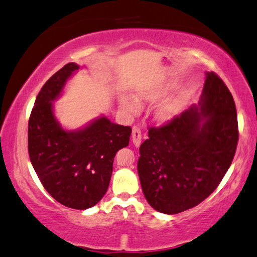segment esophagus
<instances>
[{
    "instance_id": "1",
    "label": "esophagus",
    "mask_w": 257,
    "mask_h": 257,
    "mask_svg": "<svg viewBox=\"0 0 257 257\" xmlns=\"http://www.w3.org/2000/svg\"><path fill=\"white\" fill-rule=\"evenodd\" d=\"M141 131L139 127H137V126H134L132 128V141L136 147H139L140 144H141Z\"/></svg>"
}]
</instances>
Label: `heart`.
<instances>
[{"instance_id": "1", "label": "heart", "mask_w": 257, "mask_h": 257, "mask_svg": "<svg viewBox=\"0 0 257 257\" xmlns=\"http://www.w3.org/2000/svg\"><path fill=\"white\" fill-rule=\"evenodd\" d=\"M178 87V85L172 80H161L152 82L149 85H145L137 90L136 96H121L119 103L121 109L126 113L131 116H136L141 111V103L155 104L157 102L164 100L170 94H172ZM191 100V95L188 93H180L175 97L165 101L161 104L155 111V118L159 123H169L180 116L187 108Z\"/></svg>"}]
</instances>
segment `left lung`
I'll return each mask as SVG.
<instances>
[{
  "instance_id": "left-lung-1",
  "label": "left lung",
  "mask_w": 257,
  "mask_h": 257,
  "mask_svg": "<svg viewBox=\"0 0 257 257\" xmlns=\"http://www.w3.org/2000/svg\"><path fill=\"white\" fill-rule=\"evenodd\" d=\"M233 96L214 72H206L199 104L161 127L140 146L138 173L146 200L173 215L202 202L223 179L238 144Z\"/></svg>"
}]
</instances>
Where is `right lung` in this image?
<instances>
[{
	"label": "right lung",
	"instance_id": "add662e5",
	"mask_svg": "<svg viewBox=\"0 0 257 257\" xmlns=\"http://www.w3.org/2000/svg\"><path fill=\"white\" fill-rule=\"evenodd\" d=\"M80 66L69 63L43 85L29 120L30 160L46 191L63 206L85 210L109 187L116 153L128 146L131 127L100 116L69 131L57 120L54 102Z\"/></svg>",
	"mask_w": 257,
	"mask_h": 257
}]
</instances>
